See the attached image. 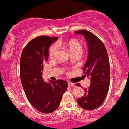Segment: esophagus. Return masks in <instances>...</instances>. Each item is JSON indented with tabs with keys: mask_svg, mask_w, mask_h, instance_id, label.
I'll return each instance as SVG.
<instances>
[{
	"mask_svg": "<svg viewBox=\"0 0 129 129\" xmlns=\"http://www.w3.org/2000/svg\"><path fill=\"white\" fill-rule=\"evenodd\" d=\"M68 86H70V87H74V86H75L74 83H71V82H68Z\"/></svg>",
	"mask_w": 129,
	"mask_h": 129,
	"instance_id": "34e87169",
	"label": "esophagus"
}]
</instances>
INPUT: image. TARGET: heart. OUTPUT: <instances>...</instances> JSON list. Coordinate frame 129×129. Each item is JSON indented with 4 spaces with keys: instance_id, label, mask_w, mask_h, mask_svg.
I'll list each match as a JSON object with an SVG mask.
<instances>
[{
    "instance_id": "obj_1",
    "label": "heart",
    "mask_w": 129,
    "mask_h": 129,
    "mask_svg": "<svg viewBox=\"0 0 129 129\" xmlns=\"http://www.w3.org/2000/svg\"><path fill=\"white\" fill-rule=\"evenodd\" d=\"M57 44H62V43H58ZM65 46H67V48L68 49V50L70 51V53H73V52H82V48L81 44L76 41L72 40L70 41L69 43L65 44ZM57 50V47L56 45H53L52 47L50 49V52H49V54H50V57L51 58L53 57L55 53H56Z\"/></svg>"
}]
</instances>
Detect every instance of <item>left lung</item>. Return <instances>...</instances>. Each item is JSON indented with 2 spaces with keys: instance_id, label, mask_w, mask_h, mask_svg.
Instances as JSON below:
<instances>
[{
  "instance_id": "left-lung-1",
  "label": "left lung",
  "mask_w": 129,
  "mask_h": 129,
  "mask_svg": "<svg viewBox=\"0 0 129 129\" xmlns=\"http://www.w3.org/2000/svg\"><path fill=\"white\" fill-rule=\"evenodd\" d=\"M76 34H81L87 42V60L83 68L84 76L90 79V86L84 88L85 94L77 100L81 108L92 110L103 103L110 85V64L107 49L101 40L86 30H79ZM77 86H80L77 84Z\"/></svg>"
}]
</instances>
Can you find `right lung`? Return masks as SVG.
Wrapping results in <instances>:
<instances>
[{"label":"right lung","instance_id":"obj_1","mask_svg":"<svg viewBox=\"0 0 129 129\" xmlns=\"http://www.w3.org/2000/svg\"><path fill=\"white\" fill-rule=\"evenodd\" d=\"M57 39L46 35L36 37L27 44L20 57V80L25 94L34 108L43 113H51L57 109L68 88L66 81L46 83L42 76L49 48Z\"/></svg>","mask_w":129,"mask_h":129}]
</instances>
